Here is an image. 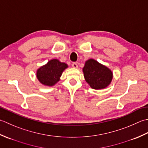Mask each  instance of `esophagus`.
<instances>
[{"label": "esophagus", "instance_id": "obj_1", "mask_svg": "<svg viewBox=\"0 0 148 148\" xmlns=\"http://www.w3.org/2000/svg\"><path fill=\"white\" fill-rule=\"evenodd\" d=\"M71 66H72V67L74 68H78V64H77V62H73V63H72Z\"/></svg>", "mask_w": 148, "mask_h": 148}]
</instances>
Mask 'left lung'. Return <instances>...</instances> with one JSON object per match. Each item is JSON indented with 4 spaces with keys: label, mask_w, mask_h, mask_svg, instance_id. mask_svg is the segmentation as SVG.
<instances>
[{
    "label": "left lung",
    "mask_w": 148,
    "mask_h": 148,
    "mask_svg": "<svg viewBox=\"0 0 148 148\" xmlns=\"http://www.w3.org/2000/svg\"><path fill=\"white\" fill-rule=\"evenodd\" d=\"M83 71L86 81L95 89L105 88L112 78L110 70L94 59H91L86 62Z\"/></svg>",
    "instance_id": "obj_1"
}]
</instances>
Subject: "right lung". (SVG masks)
Returning <instances> with one entry per match:
<instances>
[{
	"label": "right lung",
	"instance_id": "obj_1",
	"mask_svg": "<svg viewBox=\"0 0 148 148\" xmlns=\"http://www.w3.org/2000/svg\"><path fill=\"white\" fill-rule=\"evenodd\" d=\"M67 67L65 63L61 62L57 59H52L38 69L37 78L44 85L52 86L59 80L62 71Z\"/></svg>",
	"mask_w": 148,
	"mask_h": 148
}]
</instances>
